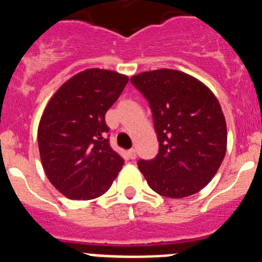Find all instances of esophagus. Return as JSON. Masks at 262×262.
I'll return each mask as SVG.
<instances>
[{"mask_svg": "<svg viewBox=\"0 0 262 262\" xmlns=\"http://www.w3.org/2000/svg\"><path fill=\"white\" fill-rule=\"evenodd\" d=\"M128 156H129V158H130V159L136 158V157H137V151H136V149H130V150H129Z\"/></svg>", "mask_w": 262, "mask_h": 262, "instance_id": "1", "label": "esophagus"}]
</instances>
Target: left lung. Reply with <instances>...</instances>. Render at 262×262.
Masks as SVG:
<instances>
[{
    "label": "left lung",
    "mask_w": 262,
    "mask_h": 262,
    "mask_svg": "<svg viewBox=\"0 0 262 262\" xmlns=\"http://www.w3.org/2000/svg\"><path fill=\"white\" fill-rule=\"evenodd\" d=\"M130 81L149 103L159 142L138 169L157 194L186 198L211 182L227 150V124L211 90L177 70L141 72Z\"/></svg>",
    "instance_id": "8db88e82"
}]
</instances>
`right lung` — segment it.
Returning <instances> with one entry per match:
<instances>
[{
    "mask_svg": "<svg viewBox=\"0 0 262 262\" xmlns=\"http://www.w3.org/2000/svg\"><path fill=\"white\" fill-rule=\"evenodd\" d=\"M128 76L90 68L68 79L50 99L38 126L43 170L68 199L105 194L124 159L109 145L105 113L120 97Z\"/></svg>",
    "mask_w": 262,
    "mask_h": 262,
    "instance_id": "1",
    "label": "right lung"
}]
</instances>
